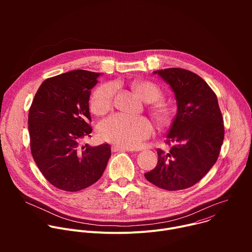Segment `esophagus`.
Instances as JSON below:
<instances>
[{"mask_svg":"<svg viewBox=\"0 0 252 252\" xmlns=\"http://www.w3.org/2000/svg\"><path fill=\"white\" fill-rule=\"evenodd\" d=\"M112 151L113 152H133L132 149H127V148H124V147H120V146H116V145H114L112 147Z\"/></svg>","mask_w":252,"mask_h":252,"instance_id":"obj_1","label":"esophagus"}]
</instances>
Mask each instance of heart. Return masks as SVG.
<instances>
[{"label": "heart", "instance_id": "obj_1", "mask_svg": "<svg viewBox=\"0 0 252 252\" xmlns=\"http://www.w3.org/2000/svg\"><path fill=\"white\" fill-rule=\"evenodd\" d=\"M136 95L146 102H155L160 98V91L148 82H135L131 85ZM116 87L106 84L97 88L91 99V110L95 115H104L111 110ZM153 117L158 126H165L170 121V111L164 104H157L153 109ZM100 137L117 146L136 149L142 140L152 133V126L145 118H129L124 115H114L102 121L98 126Z\"/></svg>", "mask_w": 252, "mask_h": 252}]
</instances>
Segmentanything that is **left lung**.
<instances>
[{
  "mask_svg": "<svg viewBox=\"0 0 252 252\" xmlns=\"http://www.w3.org/2000/svg\"><path fill=\"white\" fill-rule=\"evenodd\" d=\"M154 74L170 87L177 111L166 135L170 151L158 150V164L145 176L165 190L186 189L198 183L220 156L224 126L218 97L192 71L170 67Z\"/></svg>",
  "mask_w": 252,
  "mask_h": 252,
  "instance_id": "obj_1",
  "label": "left lung"
}]
</instances>
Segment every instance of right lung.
<instances>
[{
    "label": "right lung",
    "mask_w": 252,
    "mask_h": 252,
    "mask_svg": "<svg viewBox=\"0 0 252 252\" xmlns=\"http://www.w3.org/2000/svg\"><path fill=\"white\" fill-rule=\"evenodd\" d=\"M100 73L75 69L43 82L29 112L31 152L47 181L79 191L96 183L111 158L109 143L83 145L91 136L89 100Z\"/></svg>",
    "instance_id": "1"
}]
</instances>
